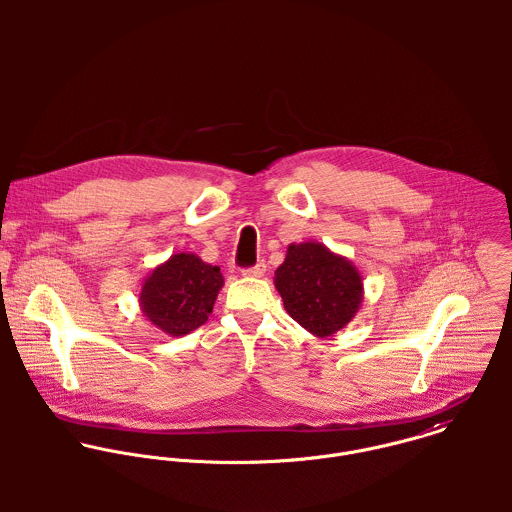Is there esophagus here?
<instances>
[{
	"mask_svg": "<svg viewBox=\"0 0 512 512\" xmlns=\"http://www.w3.org/2000/svg\"><path fill=\"white\" fill-rule=\"evenodd\" d=\"M242 274H244V276H248V278H262V276L266 274V264L260 260V262H258V264H254L252 268H246Z\"/></svg>",
	"mask_w": 512,
	"mask_h": 512,
	"instance_id": "34e87169",
	"label": "esophagus"
}]
</instances>
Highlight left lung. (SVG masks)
<instances>
[{"instance_id":"1","label":"left lung","mask_w":512,"mask_h":512,"mask_svg":"<svg viewBox=\"0 0 512 512\" xmlns=\"http://www.w3.org/2000/svg\"><path fill=\"white\" fill-rule=\"evenodd\" d=\"M274 284L293 321L319 339L347 327L365 297L359 268L315 240L288 246Z\"/></svg>"}]
</instances>
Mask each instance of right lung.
<instances>
[{
    "mask_svg": "<svg viewBox=\"0 0 512 512\" xmlns=\"http://www.w3.org/2000/svg\"><path fill=\"white\" fill-rule=\"evenodd\" d=\"M222 286L219 266L197 254L177 252L147 274L138 301L153 327L183 337L209 319Z\"/></svg>",
    "mask_w": 512,
    "mask_h": 512,
    "instance_id": "add662e5",
    "label": "right lung"
}]
</instances>
